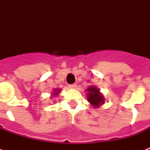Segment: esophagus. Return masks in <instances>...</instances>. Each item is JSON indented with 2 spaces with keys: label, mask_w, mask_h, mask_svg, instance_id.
I'll return each mask as SVG.
<instances>
[{
  "label": "esophagus",
  "mask_w": 150,
  "mask_h": 150,
  "mask_svg": "<svg viewBox=\"0 0 150 150\" xmlns=\"http://www.w3.org/2000/svg\"><path fill=\"white\" fill-rule=\"evenodd\" d=\"M68 87L71 88V89H75V88L77 87V84H75V83H74V84H71L68 86Z\"/></svg>",
  "instance_id": "34e87169"
}]
</instances>
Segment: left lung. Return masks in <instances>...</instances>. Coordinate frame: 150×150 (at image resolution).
<instances>
[{"mask_svg": "<svg viewBox=\"0 0 150 150\" xmlns=\"http://www.w3.org/2000/svg\"><path fill=\"white\" fill-rule=\"evenodd\" d=\"M87 91L89 92L88 93V101L91 103L93 107H98L104 102L103 96L100 93L98 89L96 87L90 86L87 89Z\"/></svg>", "mask_w": 150, "mask_h": 150, "instance_id": "1", "label": "left lung"}]
</instances>
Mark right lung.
Wrapping results in <instances>:
<instances>
[{"label":"right lung","instance_id":"1","mask_svg":"<svg viewBox=\"0 0 150 150\" xmlns=\"http://www.w3.org/2000/svg\"><path fill=\"white\" fill-rule=\"evenodd\" d=\"M55 91H57V92H55V93H54V95H57V92H59L60 91V89H56V90H55Z\"/></svg>","mask_w":150,"mask_h":150}]
</instances>
